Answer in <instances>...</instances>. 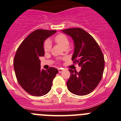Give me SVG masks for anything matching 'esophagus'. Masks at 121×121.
Returning <instances> with one entry per match:
<instances>
[{"label":"esophagus","mask_w":121,"mask_h":121,"mask_svg":"<svg viewBox=\"0 0 121 121\" xmlns=\"http://www.w3.org/2000/svg\"><path fill=\"white\" fill-rule=\"evenodd\" d=\"M63 71V68H60V69H58V72H59L60 73L62 72Z\"/></svg>","instance_id":"obj_1"}]
</instances>
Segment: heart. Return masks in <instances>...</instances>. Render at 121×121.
I'll return each mask as SVG.
<instances>
[{
	"label": "heart",
	"instance_id": "heart-1",
	"mask_svg": "<svg viewBox=\"0 0 121 121\" xmlns=\"http://www.w3.org/2000/svg\"><path fill=\"white\" fill-rule=\"evenodd\" d=\"M55 41L58 44L61 46L62 48H68V46L69 45V39L68 38L63 34H58L55 37L54 39ZM51 49V43L50 41L49 40H47L45 41L44 44V51L46 52H49Z\"/></svg>",
	"mask_w": 121,
	"mask_h": 121
}]
</instances>
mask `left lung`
Segmentation results:
<instances>
[{"mask_svg":"<svg viewBox=\"0 0 121 121\" xmlns=\"http://www.w3.org/2000/svg\"><path fill=\"white\" fill-rule=\"evenodd\" d=\"M61 31L73 39L74 52L72 60L82 67L79 72L69 70L71 76L66 83L68 90L75 95H87L101 80L104 70V56L97 42L83 29L73 28Z\"/></svg>","mask_w":121,"mask_h":121,"instance_id":"left-lung-1","label":"left lung"}]
</instances>
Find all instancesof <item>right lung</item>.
<instances>
[{"label": "right lung", "mask_w": 121, "mask_h": 121, "mask_svg": "<svg viewBox=\"0 0 121 121\" xmlns=\"http://www.w3.org/2000/svg\"><path fill=\"white\" fill-rule=\"evenodd\" d=\"M56 30H36L31 32L21 44L14 58V69L17 80L27 93L36 97L48 94L52 82L58 72L50 68L41 70L40 56H44V42Z\"/></svg>", "instance_id": "1"}]
</instances>
